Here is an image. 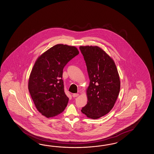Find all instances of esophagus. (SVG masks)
Segmentation results:
<instances>
[{"instance_id": "esophagus-1", "label": "esophagus", "mask_w": 154, "mask_h": 154, "mask_svg": "<svg viewBox=\"0 0 154 154\" xmlns=\"http://www.w3.org/2000/svg\"><path fill=\"white\" fill-rule=\"evenodd\" d=\"M72 96H73V97H77V96H79V94H73L72 95Z\"/></svg>"}]
</instances>
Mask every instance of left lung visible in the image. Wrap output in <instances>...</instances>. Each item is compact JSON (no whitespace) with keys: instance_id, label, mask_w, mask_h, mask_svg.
<instances>
[{"instance_id":"8db88e82","label":"left lung","mask_w":154,"mask_h":154,"mask_svg":"<svg viewBox=\"0 0 154 154\" xmlns=\"http://www.w3.org/2000/svg\"><path fill=\"white\" fill-rule=\"evenodd\" d=\"M79 49L90 81L86 90L88 104L81 112L88 118L96 119L114 107L120 91V78L113 59L101 48L80 46Z\"/></svg>"}]
</instances>
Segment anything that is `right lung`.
Listing matches in <instances>:
<instances>
[{"mask_svg": "<svg viewBox=\"0 0 154 154\" xmlns=\"http://www.w3.org/2000/svg\"><path fill=\"white\" fill-rule=\"evenodd\" d=\"M79 54L74 46L57 44L40 55L29 75L28 88L38 111L46 118L57 116L69 101L64 90L63 70Z\"/></svg>", "mask_w": 154, "mask_h": 154, "instance_id": "add662e5", "label": "right lung"}]
</instances>
